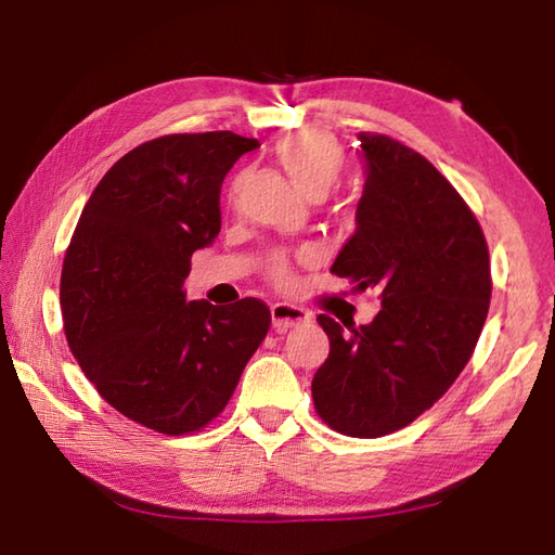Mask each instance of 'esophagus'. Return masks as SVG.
<instances>
[{"label": "esophagus", "instance_id": "esophagus-1", "mask_svg": "<svg viewBox=\"0 0 555 555\" xmlns=\"http://www.w3.org/2000/svg\"><path fill=\"white\" fill-rule=\"evenodd\" d=\"M271 320H274V327L279 332H286L291 327H298L304 325V322H308L310 312L291 304H274L271 306Z\"/></svg>", "mask_w": 555, "mask_h": 555}]
</instances>
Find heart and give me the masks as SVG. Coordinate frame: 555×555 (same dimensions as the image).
Wrapping results in <instances>:
<instances>
[{"mask_svg": "<svg viewBox=\"0 0 555 555\" xmlns=\"http://www.w3.org/2000/svg\"><path fill=\"white\" fill-rule=\"evenodd\" d=\"M276 163L288 175V179L304 191L308 198H325L332 189L339 184L341 175H345V150L335 138L327 133H315V130H306V133H294L279 140L274 147ZM243 175L230 179L228 184V201L235 204L243 186ZM269 276L279 286H288L294 281V271L286 257H274L269 261Z\"/></svg>", "mask_w": 555, "mask_h": 555, "instance_id": "heart-1", "label": "heart"}]
</instances>
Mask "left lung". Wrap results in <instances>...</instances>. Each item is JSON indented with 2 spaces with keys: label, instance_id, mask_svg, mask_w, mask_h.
Returning <instances> with one entry per match:
<instances>
[{
  "label": "left lung",
  "instance_id": "8db88e82",
  "mask_svg": "<svg viewBox=\"0 0 555 555\" xmlns=\"http://www.w3.org/2000/svg\"><path fill=\"white\" fill-rule=\"evenodd\" d=\"M366 159L357 233L332 274L380 291L371 325L318 322L330 354L312 378L320 420L376 439L415 422L451 388L486 325L492 279L480 223L439 169L380 133H359Z\"/></svg>",
  "mask_w": 555,
  "mask_h": 555
}]
</instances>
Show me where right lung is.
<instances>
[{
    "mask_svg": "<svg viewBox=\"0 0 555 555\" xmlns=\"http://www.w3.org/2000/svg\"><path fill=\"white\" fill-rule=\"evenodd\" d=\"M259 147L230 130L138 145L99 181L60 276L65 337L111 408L159 435L225 410L271 325L259 298L186 300L191 255L220 233V184Z\"/></svg>",
    "mask_w": 555,
    "mask_h": 555,
    "instance_id": "right-lung-1",
    "label": "right lung"
}]
</instances>
